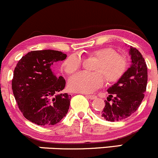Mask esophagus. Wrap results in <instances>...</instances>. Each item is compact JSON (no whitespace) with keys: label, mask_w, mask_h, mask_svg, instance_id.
Masks as SVG:
<instances>
[{"label":"esophagus","mask_w":158,"mask_h":158,"mask_svg":"<svg viewBox=\"0 0 158 158\" xmlns=\"http://www.w3.org/2000/svg\"><path fill=\"white\" fill-rule=\"evenodd\" d=\"M87 98L88 99H90V100H94V99L97 98V96H95V95H87Z\"/></svg>","instance_id":"esophagus-1"}]
</instances>
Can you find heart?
<instances>
[{
	"mask_svg": "<svg viewBox=\"0 0 158 158\" xmlns=\"http://www.w3.org/2000/svg\"><path fill=\"white\" fill-rule=\"evenodd\" d=\"M90 58L98 60L94 67L95 73H79L69 79L70 90L81 93H91L103 85L105 79L107 83L112 84L119 81L125 74L128 67L127 59L118 54L110 47L95 49L88 54ZM82 60L76 55L67 57L62 63L61 68L68 75L75 73L81 68Z\"/></svg>",
	"mask_w": 158,
	"mask_h": 158,
	"instance_id": "1",
	"label": "heart"
}]
</instances>
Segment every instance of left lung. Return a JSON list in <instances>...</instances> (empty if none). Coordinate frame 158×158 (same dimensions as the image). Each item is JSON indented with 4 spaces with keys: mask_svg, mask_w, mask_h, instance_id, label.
<instances>
[{
    "mask_svg": "<svg viewBox=\"0 0 158 158\" xmlns=\"http://www.w3.org/2000/svg\"><path fill=\"white\" fill-rule=\"evenodd\" d=\"M129 52L132 65L120 80L107 90L110 96L100 113L106 121H121L131 116L141 104L146 91V63L136 48L131 46Z\"/></svg>",
    "mask_w": 158,
    "mask_h": 158,
    "instance_id": "left-lung-1",
    "label": "left lung"
}]
</instances>
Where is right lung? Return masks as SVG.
<instances>
[{
  "instance_id": "right-lung-1",
  "label": "right lung",
  "mask_w": 158,
  "mask_h": 158,
  "mask_svg": "<svg viewBox=\"0 0 158 158\" xmlns=\"http://www.w3.org/2000/svg\"><path fill=\"white\" fill-rule=\"evenodd\" d=\"M67 55L56 50L31 51L15 67L12 89L24 117L41 126L57 124L67 113L71 95L60 94L65 87L62 76H55L52 65Z\"/></svg>"
}]
</instances>
